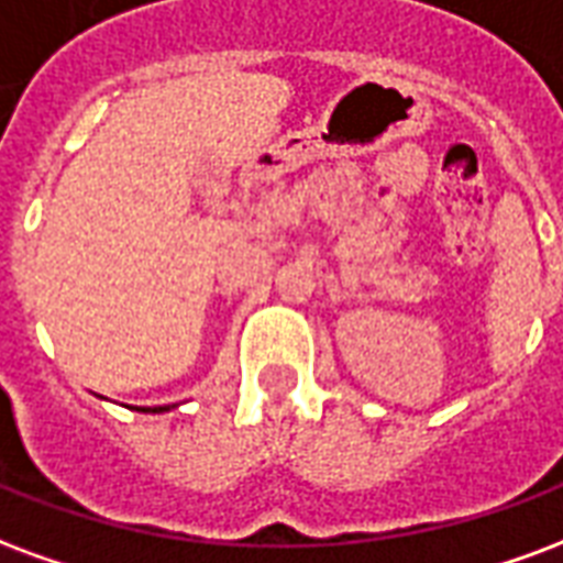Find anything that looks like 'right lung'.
Returning a JSON list of instances; mask_svg holds the SVG:
<instances>
[{"instance_id":"add662e5","label":"right lung","mask_w":563,"mask_h":563,"mask_svg":"<svg viewBox=\"0 0 563 563\" xmlns=\"http://www.w3.org/2000/svg\"><path fill=\"white\" fill-rule=\"evenodd\" d=\"M140 411H154V415H161V411H169L166 406H154V409H140Z\"/></svg>"}]
</instances>
